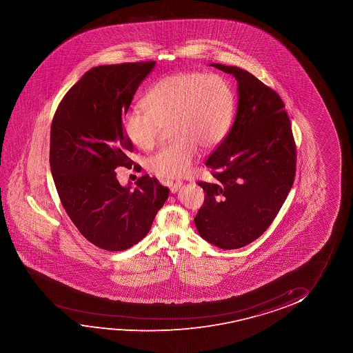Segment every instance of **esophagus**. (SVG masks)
<instances>
[{"label": "esophagus", "mask_w": 353, "mask_h": 353, "mask_svg": "<svg viewBox=\"0 0 353 353\" xmlns=\"http://www.w3.org/2000/svg\"><path fill=\"white\" fill-rule=\"evenodd\" d=\"M182 182H176V183L171 184V187H170V190H171V193L174 194L179 192L181 187H182Z\"/></svg>", "instance_id": "34e87169"}]
</instances>
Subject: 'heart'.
I'll return each instance as SVG.
<instances>
[{
	"mask_svg": "<svg viewBox=\"0 0 353 353\" xmlns=\"http://www.w3.org/2000/svg\"><path fill=\"white\" fill-rule=\"evenodd\" d=\"M148 111L134 107L124 116V132L132 145L150 150L165 129L171 145L150 160L161 179H182L199 158V147H217L232 125L235 97L232 85L219 74L179 72L160 78L145 94Z\"/></svg>",
	"mask_w": 353,
	"mask_h": 353,
	"instance_id": "b5f03b06",
	"label": "heart"
}]
</instances>
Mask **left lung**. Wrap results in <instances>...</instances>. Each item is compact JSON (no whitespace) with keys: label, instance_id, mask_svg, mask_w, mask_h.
I'll return each mask as SVG.
<instances>
[{"label":"left lung","instance_id":"8db88e82","mask_svg":"<svg viewBox=\"0 0 353 353\" xmlns=\"http://www.w3.org/2000/svg\"><path fill=\"white\" fill-rule=\"evenodd\" d=\"M237 82L232 129L206 161L212 183L194 222L200 236L222 250H236L261 236L294 182L296 152L290 118L277 92L236 66L211 63Z\"/></svg>","mask_w":353,"mask_h":353}]
</instances>
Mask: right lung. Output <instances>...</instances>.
I'll use <instances>...</instances> for the list:
<instances>
[{"label":"right lung","instance_id":"right-lung-1","mask_svg":"<svg viewBox=\"0 0 353 353\" xmlns=\"http://www.w3.org/2000/svg\"><path fill=\"white\" fill-rule=\"evenodd\" d=\"M155 61L101 65L63 97L52 123L49 161L63 208L79 232L106 251H124L148 234L169 188L141 177L135 188L117 179L131 166L123 117Z\"/></svg>","mask_w":353,"mask_h":353}]
</instances>
